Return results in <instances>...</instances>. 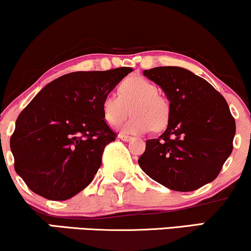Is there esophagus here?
I'll list each match as a JSON object with an SVG mask.
<instances>
[{
    "mask_svg": "<svg viewBox=\"0 0 251 251\" xmlns=\"http://www.w3.org/2000/svg\"><path fill=\"white\" fill-rule=\"evenodd\" d=\"M119 138L122 139L123 141H131V140H133V138L128 137V135H125V134H119Z\"/></svg>",
    "mask_w": 251,
    "mask_h": 251,
    "instance_id": "esophagus-1",
    "label": "esophagus"
}]
</instances>
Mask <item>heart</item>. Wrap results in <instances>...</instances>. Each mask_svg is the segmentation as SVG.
<instances>
[{"label":"heart","instance_id":"obj_1","mask_svg":"<svg viewBox=\"0 0 251 251\" xmlns=\"http://www.w3.org/2000/svg\"><path fill=\"white\" fill-rule=\"evenodd\" d=\"M129 111L133 116L124 126L125 133H146L152 128L161 131L171 119L170 100L160 95L154 83L140 76L123 80L118 86V96L108 93L102 98V117L112 127L122 125Z\"/></svg>","mask_w":251,"mask_h":251}]
</instances>
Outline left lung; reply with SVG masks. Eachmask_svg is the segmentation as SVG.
<instances>
[{"mask_svg": "<svg viewBox=\"0 0 251 251\" xmlns=\"http://www.w3.org/2000/svg\"><path fill=\"white\" fill-rule=\"evenodd\" d=\"M164 90L171 119L158 139L146 141L138 160L151 179L192 192L216 179L231 154L236 125L223 96L203 78L179 66L144 71Z\"/></svg>", "mask_w": 251, "mask_h": 251, "instance_id": "obj_1", "label": "left lung"}]
</instances>
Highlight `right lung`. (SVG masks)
I'll use <instances>...</instances> for the list:
<instances>
[{
  "label": "right lung",
  "instance_id": "right-lung-1",
  "mask_svg": "<svg viewBox=\"0 0 251 251\" xmlns=\"http://www.w3.org/2000/svg\"><path fill=\"white\" fill-rule=\"evenodd\" d=\"M131 68L78 71L44 86L16 120L10 137L14 167L29 189L53 201L68 200L91 183L106 145L117 134L101 101Z\"/></svg>",
  "mask_w": 251,
  "mask_h": 251
}]
</instances>
